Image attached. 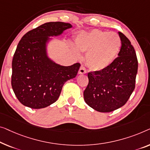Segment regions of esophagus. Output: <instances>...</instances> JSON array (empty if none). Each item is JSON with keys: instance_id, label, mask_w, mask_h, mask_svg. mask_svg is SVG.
Wrapping results in <instances>:
<instances>
[{"instance_id": "34e87169", "label": "esophagus", "mask_w": 150, "mask_h": 150, "mask_svg": "<svg viewBox=\"0 0 150 150\" xmlns=\"http://www.w3.org/2000/svg\"><path fill=\"white\" fill-rule=\"evenodd\" d=\"M79 75H81V74H85V73H86V69H85V67H83L81 66V67H80L79 70Z\"/></svg>"}]
</instances>
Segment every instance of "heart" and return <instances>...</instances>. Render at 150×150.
Wrapping results in <instances>:
<instances>
[{"label":"heart","instance_id":"b5f03b06","mask_svg":"<svg viewBox=\"0 0 150 150\" xmlns=\"http://www.w3.org/2000/svg\"><path fill=\"white\" fill-rule=\"evenodd\" d=\"M75 42L78 50L88 52L86 64L93 71L108 68L117 58L122 44L121 39L117 33L97 29L80 33Z\"/></svg>","mask_w":150,"mask_h":150}]
</instances>
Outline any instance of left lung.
Listing matches in <instances>:
<instances>
[{
  "mask_svg": "<svg viewBox=\"0 0 150 150\" xmlns=\"http://www.w3.org/2000/svg\"><path fill=\"white\" fill-rule=\"evenodd\" d=\"M122 46L115 62L102 71L88 73L89 83L83 91L86 103L100 112H110L126 104L135 89L138 62L133 46L118 32Z\"/></svg>",
  "mask_w": 150,
  "mask_h": 150,
  "instance_id": "1",
  "label": "left lung"
}]
</instances>
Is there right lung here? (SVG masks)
Masks as SVG:
<instances>
[{
  "label": "right lung",
  "mask_w": 150,
  "mask_h": 150,
  "mask_svg": "<svg viewBox=\"0 0 150 150\" xmlns=\"http://www.w3.org/2000/svg\"><path fill=\"white\" fill-rule=\"evenodd\" d=\"M72 28L64 22H48L26 33L17 46L12 61L11 86L19 101L40 109L57 101L67 81L77 75L81 64L62 66L48 55L47 46L64 30Z\"/></svg>",
  "instance_id": "right-lung-1"
}]
</instances>
